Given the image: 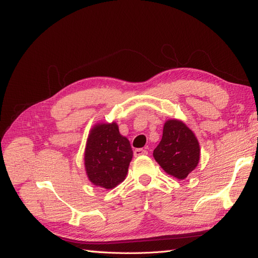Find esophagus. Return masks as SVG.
I'll use <instances>...</instances> for the list:
<instances>
[{
    "instance_id": "34e87169",
    "label": "esophagus",
    "mask_w": 258,
    "mask_h": 258,
    "mask_svg": "<svg viewBox=\"0 0 258 258\" xmlns=\"http://www.w3.org/2000/svg\"><path fill=\"white\" fill-rule=\"evenodd\" d=\"M147 154V151L143 150V149H136L134 150V156L138 157V156H142V155H146Z\"/></svg>"
}]
</instances>
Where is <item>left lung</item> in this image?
Instances as JSON below:
<instances>
[{"label": "left lung", "mask_w": 258, "mask_h": 258, "mask_svg": "<svg viewBox=\"0 0 258 258\" xmlns=\"http://www.w3.org/2000/svg\"><path fill=\"white\" fill-rule=\"evenodd\" d=\"M153 156L168 175L184 179L200 162V143L193 131L182 120L167 119L163 127L162 140Z\"/></svg>", "instance_id": "obj_1"}]
</instances>
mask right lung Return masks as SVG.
Here are the masks:
<instances>
[{"instance_id": "1", "label": "right lung", "mask_w": 258, "mask_h": 258, "mask_svg": "<svg viewBox=\"0 0 258 258\" xmlns=\"http://www.w3.org/2000/svg\"><path fill=\"white\" fill-rule=\"evenodd\" d=\"M132 157L130 141L120 135L116 123L102 122L93 126L84 152L86 175L93 185L112 189L122 183Z\"/></svg>"}]
</instances>
